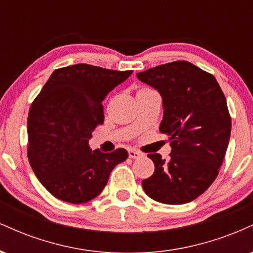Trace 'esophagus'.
Here are the masks:
<instances>
[{"mask_svg":"<svg viewBox=\"0 0 253 253\" xmlns=\"http://www.w3.org/2000/svg\"><path fill=\"white\" fill-rule=\"evenodd\" d=\"M128 156H129V158L135 159V158H139V157H141V152H139V151H136V150H129Z\"/></svg>","mask_w":253,"mask_h":253,"instance_id":"obj_1","label":"esophagus"}]
</instances>
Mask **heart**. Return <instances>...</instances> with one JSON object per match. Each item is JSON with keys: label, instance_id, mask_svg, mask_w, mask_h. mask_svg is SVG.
<instances>
[{"label": "heart", "instance_id": "obj_1", "mask_svg": "<svg viewBox=\"0 0 253 253\" xmlns=\"http://www.w3.org/2000/svg\"><path fill=\"white\" fill-rule=\"evenodd\" d=\"M143 90H144V89H143Z\"/></svg>", "mask_w": 253, "mask_h": 253}]
</instances>
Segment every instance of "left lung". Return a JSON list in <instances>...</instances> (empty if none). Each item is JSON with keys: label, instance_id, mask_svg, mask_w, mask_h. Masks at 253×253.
I'll use <instances>...</instances> for the list:
<instances>
[{"label": "left lung", "instance_id": "obj_1", "mask_svg": "<svg viewBox=\"0 0 253 253\" xmlns=\"http://www.w3.org/2000/svg\"><path fill=\"white\" fill-rule=\"evenodd\" d=\"M136 77L158 90L164 118L159 130L172 147L168 161L147 155L155 172L143 179L145 193L165 205L195 200L215 181L225 158L231 115L215 77L185 60L139 72Z\"/></svg>", "mask_w": 253, "mask_h": 253}]
</instances>
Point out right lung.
Instances as JSON below:
<instances>
[{"label": "right lung", "instance_id": "add662e5", "mask_svg": "<svg viewBox=\"0 0 253 253\" xmlns=\"http://www.w3.org/2000/svg\"><path fill=\"white\" fill-rule=\"evenodd\" d=\"M132 70L89 64L57 69L31 104L27 119L28 161L40 183L64 202H88L108 182L128 152L91 151L88 140L104 121L103 98Z\"/></svg>", "mask_w": 253, "mask_h": 253}]
</instances>
